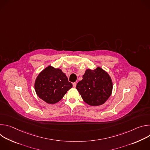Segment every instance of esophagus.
Instances as JSON below:
<instances>
[{"instance_id": "obj_1", "label": "esophagus", "mask_w": 150, "mask_h": 150, "mask_svg": "<svg viewBox=\"0 0 150 150\" xmlns=\"http://www.w3.org/2000/svg\"><path fill=\"white\" fill-rule=\"evenodd\" d=\"M76 86V82H74V83H73V87H74V88H75Z\"/></svg>"}]
</instances>
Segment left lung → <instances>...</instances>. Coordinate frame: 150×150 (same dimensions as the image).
I'll return each mask as SVG.
<instances>
[{
    "mask_svg": "<svg viewBox=\"0 0 150 150\" xmlns=\"http://www.w3.org/2000/svg\"><path fill=\"white\" fill-rule=\"evenodd\" d=\"M76 88L83 100L93 106L104 104L110 96L113 83L109 75L101 68L87 69Z\"/></svg>",
    "mask_w": 150,
    "mask_h": 150,
    "instance_id": "obj_1",
    "label": "left lung"
}]
</instances>
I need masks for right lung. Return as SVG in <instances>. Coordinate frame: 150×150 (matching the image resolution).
Returning a JSON list of instances; mask_svg holds the SVG:
<instances>
[{"instance_id": "add662e5", "label": "right lung", "mask_w": 150, "mask_h": 150, "mask_svg": "<svg viewBox=\"0 0 150 150\" xmlns=\"http://www.w3.org/2000/svg\"><path fill=\"white\" fill-rule=\"evenodd\" d=\"M34 87L40 98L47 103L54 104L72 87V84L61 69L49 66L38 75Z\"/></svg>"}]
</instances>
